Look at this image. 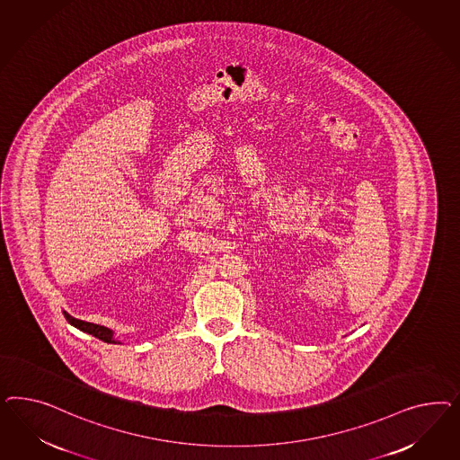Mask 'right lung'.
Instances as JSON below:
<instances>
[{
	"label": "right lung",
	"mask_w": 460,
	"mask_h": 460,
	"mask_svg": "<svg viewBox=\"0 0 460 460\" xmlns=\"http://www.w3.org/2000/svg\"><path fill=\"white\" fill-rule=\"evenodd\" d=\"M64 315H66V319L69 322L70 325H74V327H77L79 331H83V332H87V334L94 335V337H98L101 341H104V342H108V344H119L114 337H112L111 329H108V327H104V325H98V323H91V322H84L79 321V319H74L72 315H69L67 312H64Z\"/></svg>",
	"instance_id": "right-lung-1"
}]
</instances>
